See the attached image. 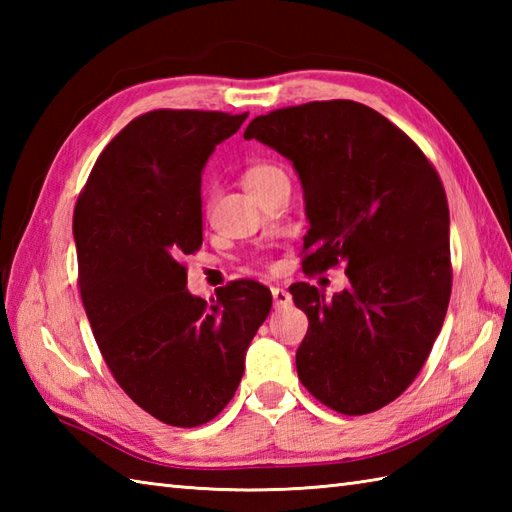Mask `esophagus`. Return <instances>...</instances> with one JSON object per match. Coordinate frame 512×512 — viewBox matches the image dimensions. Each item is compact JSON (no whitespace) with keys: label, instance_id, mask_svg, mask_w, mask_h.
<instances>
[{"label":"esophagus","instance_id":"1","mask_svg":"<svg viewBox=\"0 0 512 512\" xmlns=\"http://www.w3.org/2000/svg\"><path fill=\"white\" fill-rule=\"evenodd\" d=\"M273 301H275V308H277V310L288 308L290 303H292V295H290L288 290L275 286V288H273Z\"/></svg>","mask_w":512,"mask_h":512}]
</instances>
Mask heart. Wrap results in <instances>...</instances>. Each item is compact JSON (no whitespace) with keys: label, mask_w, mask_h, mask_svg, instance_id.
<instances>
[{"label":"heart","mask_w":512,"mask_h":512,"mask_svg":"<svg viewBox=\"0 0 512 512\" xmlns=\"http://www.w3.org/2000/svg\"><path fill=\"white\" fill-rule=\"evenodd\" d=\"M277 173H284V171H281L277 165H270V162H259V165H253V167H248L244 171V178H242L244 180V187L246 189H255L257 184H262L268 178L277 176Z\"/></svg>","instance_id":"b5f03b06"}]
</instances>
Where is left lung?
<instances>
[{"instance_id":"8db88e82","label":"left lung","mask_w":512,"mask_h":512,"mask_svg":"<svg viewBox=\"0 0 512 512\" xmlns=\"http://www.w3.org/2000/svg\"><path fill=\"white\" fill-rule=\"evenodd\" d=\"M244 138L295 167L310 231L303 270L343 264L332 297L290 286L310 328L297 374L345 416L389 405L418 376L451 297L449 204L436 169L383 114L354 101H312L257 116Z\"/></svg>"}]
</instances>
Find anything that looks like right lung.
Here are the masks:
<instances>
[{"instance_id":"add662e5","label":"right lung","mask_w":512,"mask_h":512,"mask_svg":"<svg viewBox=\"0 0 512 512\" xmlns=\"http://www.w3.org/2000/svg\"><path fill=\"white\" fill-rule=\"evenodd\" d=\"M248 114L154 110L103 149L74 209L79 286L94 339L138 407L171 427L213 420L244 374L273 306L242 279L217 301L187 290L182 257L202 246V171Z\"/></svg>"}]
</instances>
